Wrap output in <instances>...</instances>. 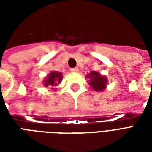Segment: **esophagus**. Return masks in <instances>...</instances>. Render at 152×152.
Here are the masks:
<instances>
[{
  "label": "esophagus",
  "instance_id": "esophagus-1",
  "mask_svg": "<svg viewBox=\"0 0 152 152\" xmlns=\"http://www.w3.org/2000/svg\"><path fill=\"white\" fill-rule=\"evenodd\" d=\"M70 71H71V72H79V69H78L77 67H75V68H71Z\"/></svg>",
  "mask_w": 152,
  "mask_h": 152
}]
</instances>
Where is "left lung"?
<instances>
[{
    "label": "left lung",
    "instance_id": "obj_1",
    "mask_svg": "<svg viewBox=\"0 0 152 152\" xmlns=\"http://www.w3.org/2000/svg\"><path fill=\"white\" fill-rule=\"evenodd\" d=\"M86 77L89 79L90 88L96 92H102L107 88L108 80L107 76L100 74L99 72L91 71L89 74L86 75Z\"/></svg>",
    "mask_w": 152,
    "mask_h": 152
}]
</instances>
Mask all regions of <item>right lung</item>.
<instances>
[{
  "mask_svg": "<svg viewBox=\"0 0 152 152\" xmlns=\"http://www.w3.org/2000/svg\"><path fill=\"white\" fill-rule=\"evenodd\" d=\"M63 80V74L62 72H58L57 71L50 72L45 77L44 80L43 86L45 87H49L53 90H56V87L58 85H59Z\"/></svg>",
  "mask_w": 152,
  "mask_h": 152,
  "instance_id": "add662e5",
  "label": "right lung"
}]
</instances>
